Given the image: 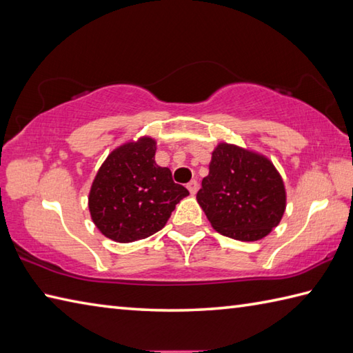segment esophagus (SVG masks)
<instances>
[{"instance_id":"1","label":"esophagus","mask_w":353,"mask_h":353,"mask_svg":"<svg viewBox=\"0 0 353 353\" xmlns=\"http://www.w3.org/2000/svg\"><path fill=\"white\" fill-rule=\"evenodd\" d=\"M186 188H188L190 192L194 196V194L199 191V182L197 181H191L188 185H186Z\"/></svg>"}]
</instances>
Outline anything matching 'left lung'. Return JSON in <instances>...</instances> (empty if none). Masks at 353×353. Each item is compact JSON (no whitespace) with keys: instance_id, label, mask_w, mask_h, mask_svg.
I'll list each match as a JSON object with an SVG mask.
<instances>
[{"instance_id":"8db88e82","label":"left lung","mask_w":353,"mask_h":353,"mask_svg":"<svg viewBox=\"0 0 353 353\" xmlns=\"http://www.w3.org/2000/svg\"><path fill=\"white\" fill-rule=\"evenodd\" d=\"M285 186L267 157L230 144L212 152L209 174L197 201L221 235L256 241L279 224L285 212Z\"/></svg>"}]
</instances>
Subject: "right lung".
Masks as SVG:
<instances>
[{"label": "right lung", "mask_w": 353, "mask_h": 353, "mask_svg": "<svg viewBox=\"0 0 353 353\" xmlns=\"http://www.w3.org/2000/svg\"><path fill=\"white\" fill-rule=\"evenodd\" d=\"M156 141L141 138L115 148L100 167L89 192L92 221L104 236L132 243L161 230L183 197L171 171L154 162Z\"/></svg>", "instance_id": "1"}]
</instances>
